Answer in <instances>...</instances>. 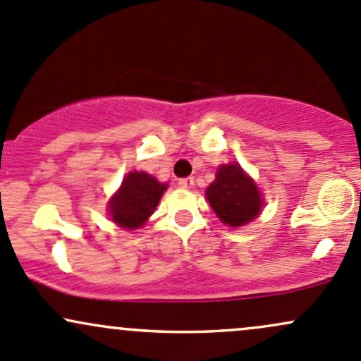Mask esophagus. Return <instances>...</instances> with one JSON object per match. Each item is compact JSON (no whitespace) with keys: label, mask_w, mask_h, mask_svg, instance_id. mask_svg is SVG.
Wrapping results in <instances>:
<instances>
[{"label":"esophagus","mask_w":361,"mask_h":361,"mask_svg":"<svg viewBox=\"0 0 361 361\" xmlns=\"http://www.w3.org/2000/svg\"><path fill=\"white\" fill-rule=\"evenodd\" d=\"M179 185L182 189H191L195 185V179L192 177H184V179H179Z\"/></svg>","instance_id":"34e87169"}]
</instances>
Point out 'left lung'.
Wrapping results in <instances>:
<instances>
[{"instance_id": "left-lung-1", "label": "left lung", "mask_w": 361, "mask_h": 361, "mask_svg": "<svg viewBox=\"0 0 361 361\" xmlns=\"http://www.w3.org/2000/svg\"><path fill=\"white\" fill-rule=\"evenodd\" d=\"M207 200L216 216L228 227H243L253 222L263 207L257 182L235 161L219 166L215 180L207 188Z\"/></svg>"}]
</instances>
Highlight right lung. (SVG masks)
I'll use <instances>...</instances> for the list:
<instances>
[{"label": "right lung", "mask_w": 361, "mask_h": 361, "mask_svg": "<svg viewBox=\"0 0 361 361\" xmlns=\"http://www.w3.org/2000/svg\"><path fill=\"white\" fill-rule=\"evenodd\" d=\"M169 185L146 172H129L122 185L108 201L111 220L122 228H139L153 215L158 201Z\"/></svg>", "instance_id": "add662e5"}]
</instances>
